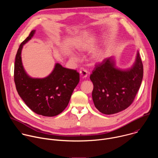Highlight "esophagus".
<instances>
[{"label":"esophagus","instance_id":"obj_1","mask_svg":"<svg viewBox=\"0 0 158 158\" xmlns=\"http://www.w3.org/2000/svg\"><path fill=\"white\" fill-rule=\"evenodd\" d=\"M80 74L82 77L85 78L87 76V71L84 69H81L80 71Z\"/></svg>","mask_w":158,"mask_h":158}]
</instances>
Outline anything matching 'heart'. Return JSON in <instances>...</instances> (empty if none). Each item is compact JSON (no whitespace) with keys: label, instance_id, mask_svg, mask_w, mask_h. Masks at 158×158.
Here are the masks:
<instances>
[{"label":"heart","instance_id":"1","mask_svg":"<svg viewBox=\"0 0 158 158\" xmlns=\"http://www.w3.org/2000/svg\"><path fill=\"white\" fill-rule=\"evenodd\" d=\"M101 54H99L98 56V58H100V57H101ZM73 59H74V60H77V59H78V57L76 56V55H73Z\"/></svg>","mask_w":158,"mask_h":158}]
</instances>
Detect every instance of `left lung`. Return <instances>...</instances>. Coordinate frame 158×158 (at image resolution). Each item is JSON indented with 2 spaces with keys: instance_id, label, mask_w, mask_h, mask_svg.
<instances>
[{
  "instance_id": "1",
  "label": "left lung",
  "mask_w": 158,
  "mask_h": 158,
  "mask_svg": "<svg viewBox=\"0 0 158 158\" xmlns=\"http://www.w3.org/2000/svg\"><path fill=\"white\" fill-rule=\"evenodd\" d=\"M143 77V65L139 52L131 69L121 71L115 67L112 57L95 65L90 79L95 107L104 114H113L127 108L134 101Z\"/></svg>"
}]
</instances>
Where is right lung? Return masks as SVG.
<instances>
[{
	"label": "right lung",
	"instance_id": "add662e5",
	"mask_svg": "<svg viewBox=\"0 0 158 158\" xmlns=\"http://www.w3.org/2000/svg\"><path fill=\"white\" fill-rule=\"evenodd\" d=\"M35 33L32 31L19 46L14 64V82L17 93L36 114L52 117L59 114L69 104L74 89L79 82V73L56 64L52 73L43 79H33L25 72L21 60L23 45Z\"/></svg>",
	"mask_w": 158,
	"mask_h": 158
}]
</instances>
